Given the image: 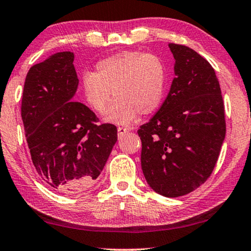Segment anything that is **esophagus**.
Masks as SVG:
<instances>
[{
    "mask_svg": "<svg viewBox=\"0 0 251 251\" xmlns=\"http://www.w3.org/2000/svg\"><path fill=\"white\" fill-rule=\"evenodd\" d=\"M117 130H118V137L119 138H122L123 136H124V134H126L127 132H128V129L124 128V127H118Z\"/></svg>",
    "mask_w": 251,
    "mask_h": 251,
    "instance_id": "esophagus-1",
    "label": "esophagus"
}]
</instances>
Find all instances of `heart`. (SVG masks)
Masks as SVG:
<instances>
[{
    "label": "heart",
    "instance_id": "heart-1",
    "mask_svg": "<svg viewBox=\"0 0 251 251\" xmlns=\"http://www.w3.org/2000/svg\"><path fill=\"white\" fill-rule=\"evenodd\" d=\"M166 88V67L159 56L126 50L100 59L96 71L81 77V89L87 106L103 114L115 100L104 121L128 125L137 114H150L161 103Z\"/></svg>",
    "mask_w": 251,
    "mask_h": 251
}]
</instances>
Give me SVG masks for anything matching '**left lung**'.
<instances>
[{
	"label": "left lung",
	"mask_w": 251,
	"mask_h": 251,
	"mask_svg": "<svg viewBox=\"0 0 251 251\" xmlns=\"http://www.w3.org/2000/svg\"><path fill=\"white\" fill-rule=\"evenodd\" d=\"M169 48L176 61L170 91L137 133L148 184L164 197H179L211 176L226 137V118L212 65L192 48L177 44Z\"/></svg>",
	"instance_id": "1"
}]
</instances>
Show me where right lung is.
<instances>
[{"label": "right lung", "mask_w": 251, "mask_h": 251, "mask_svg": "<svg viewBox=\"0 0 251 251\" xmlns=\"http://www.w3.org/2000/svg\"><path fill=\"white\" fill-rule=\"evenodd\" d=\"M72 51L30 67L21 103L27 143L37 174L61 193H77L99 177L117 142V128L97 125L95 113L74 101L78 78Z\"/></svg>", "instance_id": "add662e5"}]
</instances>
